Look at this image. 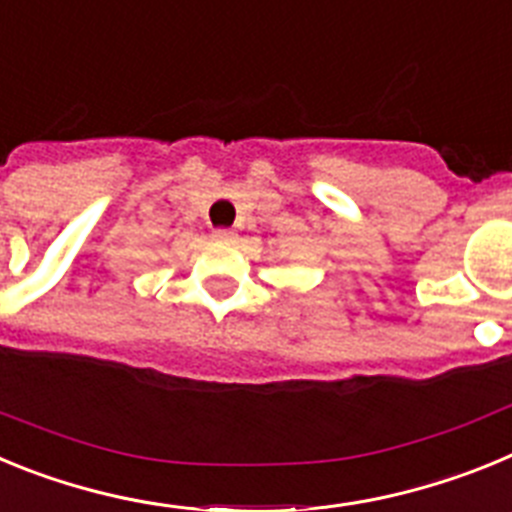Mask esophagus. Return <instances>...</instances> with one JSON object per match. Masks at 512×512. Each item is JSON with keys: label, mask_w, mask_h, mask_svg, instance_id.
<instances>
[{"label": "esophagus", "mask_w": 512, "mask_h": 512, "mask_svg": "<svg viewBox=\"0 0 512 512\" xmlns=\"http://www.w3.org/2000/svg\"><path fill=\"white\" fill-rule=\"evenodd\" d=\"M212 238H215V241H233V238H235V230H230V228H217V230H212Z\"/></svg>", "instance_id": "1"}]
</instances>
